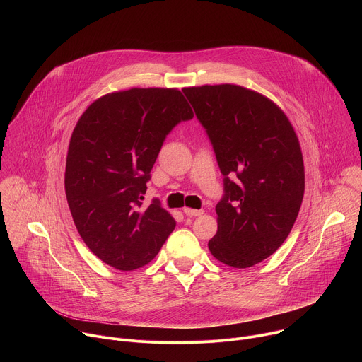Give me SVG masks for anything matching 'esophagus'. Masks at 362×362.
Returning a JSON list of instances; mask_svg holds the SVG:
<instances>
[{
  "instance_id": "34e87169",
  "label": "esophagus",
  "mask_w": 362,
  "mask_h": 362,
  "mask_svg": "<svg viewBox=\"0 0 362 362\" xmlns=\"http://www.w3.org/2000/svg\"><path fill=\"white\" fill-rule=\"evenodd\" d=\"M183 214L186 215V216H190V218H194V216H200L202 214H203V211L200 209V211H196V209H190V208H185L183 209Z\"/></svg>"
}]
</instances>
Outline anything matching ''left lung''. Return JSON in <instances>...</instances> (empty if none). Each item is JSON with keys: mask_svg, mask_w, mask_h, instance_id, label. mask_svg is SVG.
Instances as JSON below:
<instances>
[{"mask_svg": "<svg viewBox=\"0 0 362 362\" xmlns=\"http://www.w3.org/2000/svg\"><path fill=\"white\" fill-rule=\"evenodd\" d=\"M214 146L223 175L211 253L250 268L288 238L303 197L300 146L285 113L268 97L236 84L183 88Z\"/></svg>", "mask_w": 362, "mask_h": 362, "instance_id": "obj_1", "label": "left lung"}]
</instances>
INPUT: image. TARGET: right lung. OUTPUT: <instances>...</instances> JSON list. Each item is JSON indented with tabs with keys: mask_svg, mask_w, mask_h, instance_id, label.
<instances>
[{
	"mask_svg": "<svg viewBox=\"0 0 362 362\" xmlns=\"http://www.w3.org/2000/svg\"><path fill=\"white\" fill-rule=\"evenodd\" d=\"M193 112L177 88H130L97 98L69 146L66 196L74 225L105 264L147 265L176 222L158 199L141 208L150 170L166 136Z\"/></svg>",
	"mask_w": 362,
	"mask_h": 362,
	"instance_id": "right-lung-1",
	"label": "right lung"
}]
</instances>
